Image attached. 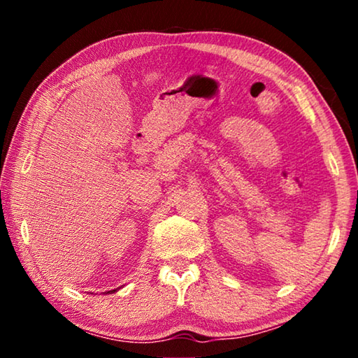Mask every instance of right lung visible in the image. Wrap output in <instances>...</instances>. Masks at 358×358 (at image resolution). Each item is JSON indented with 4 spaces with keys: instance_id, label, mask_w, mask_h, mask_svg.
Returning <instances> with one entry per match:
<instances>
[{
    "instance_id": "right-lung-1",
    "label": "right lung",
    "mask_w": 358,
    "mask_h": 358,
    "mask_svg": "<svg viewBox=\"0 0 358 358\" xmlns=\"http://www.w3.org/2000/svg\"><path fill=\"white\" fill-rule=\"evenodd\" d=\"M110 292H117V289H115V290H108V294H110Z\"/></svg>"
}]
</instances>
